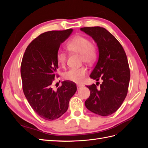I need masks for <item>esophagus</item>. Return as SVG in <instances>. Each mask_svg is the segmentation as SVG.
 <instances>
[{"label":"esophagus","instance_id":"esophagus-1","mask_svg":"<svg viewBox=\"0 0 148 148\" xmlns=\"http://www.w3.org/2000/svg\"><path fill=\"white\" fill-rule=\"evenodd\" d=\"M77 86V89H80V88H82V87L83 86H82V85H80V84H78Z\"/></svg>","mask_w":148,"mask_h":148}]
</instances>
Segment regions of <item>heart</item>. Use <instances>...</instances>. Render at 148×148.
<instances>
[{
  "mask_svg": "<svg viewBox=\"0 0 148 148\" xmlns=\"http://www.w3.org/2000/svg\"><path fill=\"white\" fill-rule=\"evenodd\" d=\"M66 48L70 52L80 54L82 62L86 64L93 63L97 56L96 47L88 38L82 36H77L70 40L66 44ZM56 59L58 64L62 67H64L66 60V53L59 51L57 53ZM87 73V68L83 66L78 69L69 70L64 73V77L68 81L75 83H82Z\"/></svg>",
  "mask_w": 148,
  "mask_h": 148,
  "instance_id": "heart-1",
  "label": "heart"
}]
</instances>
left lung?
<instances>
[{
	"mask_svg": "<svg viewBox=\"0 0 148 148\" xmlns=\"http://www.w3.org/2000/svg\"><path fill=\"white\" fill-rule=\"evenodd\" d=\"M80 30L94 39L99 51L97 64L89 77L97 82L102 80L99 88L95 84L86 86L91 92L85 106L96 114L111 115L127 95L130 71L126 53L117 39L104 28L84 27Z\"/></svg>",
	"mask_w": 148,
	"mask_h": 148,
	"instance_id": "obj_1",
	"label": "left lung"
}]
</instances>
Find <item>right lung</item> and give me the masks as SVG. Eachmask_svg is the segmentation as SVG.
I'll list each match as a JSON object with an SVG mask.
<instances>
[{"mask_svg": "<svg viewBox=\"0 0 148 148\" xmlns=\"http://www.w3.org/2000/svg\"><path fill=\"white\" fill-rule=\"evenodd\" d=\"M72 32L73 29H69L40 34L29 44L22 59L24 95L35 112L47 120H56L65 113L77 91L75 83L65 81L56 91L52 88L58 69L57 53Z\"/></svg>", "mask_w": 148, "mask_h": 148, "instance_id": "right-lung-1", "label": "right lung"}]
</instances>
